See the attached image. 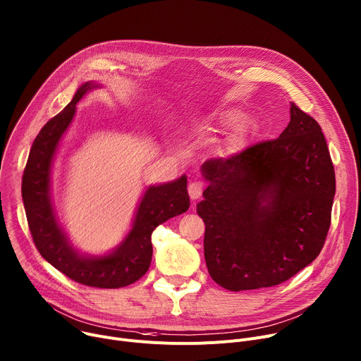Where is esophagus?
<instances>
[{
  "label": "esophagus",
  "instance_id": "obj_1",
  "mask_svg": "<svg viewBox=\"0 0 361 361\" xmlns=\"http://www.w3.org/2000/svg\"><path fill=\"white\" fill-rule=\"evenodd\" d=\"M188 192H189V196H190V199H197V197H201V195H202V192H204V183L201 182V180H193V182H190L189 183V186H188Z\"/></svg>",
  "mask_w": 361,
  "mask_h": 361
}]
</instances>
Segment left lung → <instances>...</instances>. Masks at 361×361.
Masks as SVG:
<instances>
[{"instance_id": "1", "label": "left lung", "mask_w": 361, "mask_h": 361, "mask_svg": "<svg viewBox=\"0 0 361 361\" xmlns=\"http://www.w3.org/2000/svg\"><path fill=\"white\" fill-rule=\"evenodd\" d=\"M279 137L201 166L209 186L196 212L214 281L229 291L281 284L322 252L336 175L315 120L291 103Z\"/></svg>"}]
</instances>
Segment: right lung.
I'll return each mask as SVG.
<instances>
[{"instance_id": "obj_1", "label": "right lung", "mask_w": 361, "mask_h": 361, "mask_svg": "<svg viewBox=\"0 0 361 361\" xmlns=\"http://www.w3.org/2000/svg\"><path fill=\"white\" fill-rule=\"evenodd\" d=\"M96 87L99 85L93 82L80 86L64 110L39 130L28 154L21 193L32 241L47 262L78 284L120 288L136 283L149 269L154 228L186 212L190 202L185 175L169 183L149 186L137 207L132 229L113 252L86 257L70 244L51 204V165L59 143L74 117L75 104Z\"/></svg>"}]
</instances>
